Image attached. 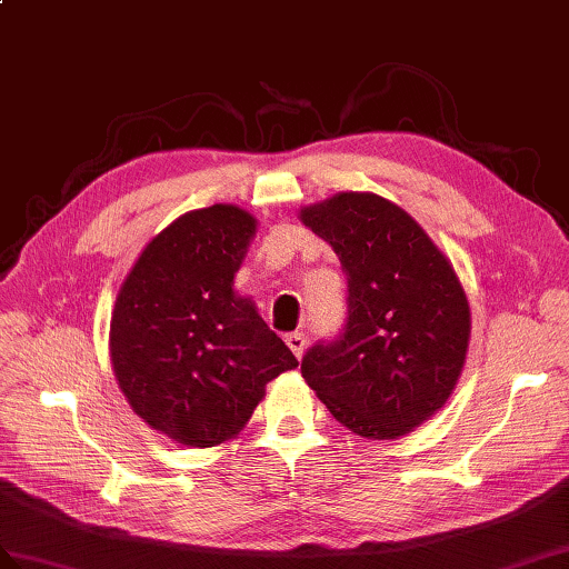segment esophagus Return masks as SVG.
I'll use <instances>...</instances> for the list:
<instances>
[{"label":"esophagus","instance_id":"esophagus-1","mask_svg":"<svg viewBox=\"0 0 569 569\" xmlns=\"http://www.w3.org/2000/svg\"><path fill=\"white\" fill-rule=\"evenodd\" d=\"M306 335L302 332H290V335H286V345H288V349L296 353V359H300L302 356V351H306Z\"/></svg>","mask_w":569,"mask_h":569}]
</instances>
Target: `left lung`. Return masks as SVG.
<instances>
[{
  "label": "left lung",
  "mask_w": 569,
  "mask_h": 569,
  "mask_svg": "<svg viewBox=\"0 0 569 569\" xmlns=\"http://www.w3.org/2000/svg\"><path fill=\"white\" fill-rule=\"evenodd\" d=\"M300 222L349 276L347 329L302 356V378L341 427L392 441L451 398L470 345V306L425 228L371 191L302 206Z\"/></svg>",
  "instance_id": "obj_1"
}]
</instances>
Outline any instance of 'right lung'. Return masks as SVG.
<instances>
[{
  "label": "right lung",
  "mask_w": 569,
  "mask_h": 569,
  "mask_svg": "<svg viewBox=\"0 0 569 569\" xmlns=\"http://www.w3.org/2000/svg\"><path fill=\"white\" fill-rule=\"evenodd\" d=\"M257 218L232 203L189 210L144 244L118 288L109 351L118 388L150 429L191 448L234 439L298 366L252 298L234 290Z\"/></svg>",
  "instance_id": "right-lung-1"
}]
</instances>
